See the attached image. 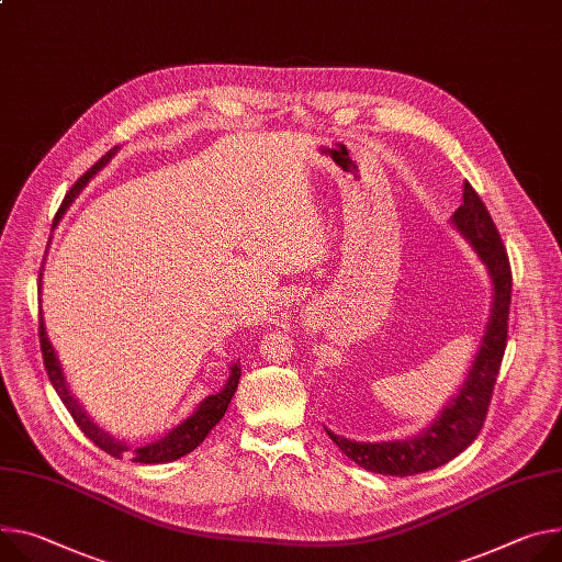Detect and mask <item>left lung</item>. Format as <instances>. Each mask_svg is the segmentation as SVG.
<instances>
[{
  "mask_svg": "<svg viewBox=\"0 0 562 562\" xmlns=\"http://www.w3.org/2000/svg\"><path fill=\"white\" fill-rule=\"evenodd\" d=\"M450 224L471 244L491 280V307L482 340L467 370L464 383L441 407L435 422L419 435L392 441H356L325 428L331 441L353 464L372 473L407 477L448 464L450 459L475 441L488 413L493 385L506 347L512 265H508L504 244L484 201L469 181H464V203L454 211Z\"/></svg>",
  "mask_w": 562,
  "mask_h": 562,
  "instance_id": "left-lung-1",
  "label": "left lung"
}]
</instances>
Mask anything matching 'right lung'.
Returning <instances> with one entry per match:
<instances>
[{
  "mask_svg": "<svg viewBox=\"0 0 562 562\" xmlns=\"http://www.w3.org/2000/svg\"><path fill=\"white\" fill-rule=\"evenodd\" d=\"M119 151H121L119 145L112 147L103 159H100L89 172H85L76 181V186L67 192L63 206H60V211H58V215L54 220V228L60 224V220L65 217V213L69 211V206L76 201V196L87 188V183L100 170L108 168L110 161L119 155ZM42 271H44V267H42ZM42 271H40V293H42ZM40 347H42V359H44V368H46L48 381H50V385H54V390L58 392V396L63 398L65 407L71 413L74 422L85 432V437H89L100 450H105L108 454H112L116 459L130 457L132 462H136V464H168V462H177L179 457L192 452L203 439L209 437V432L220 424V419L226 415L228 403L235 396V390H237V383H239V376H241V368L237 363H231V372H228V379H226L224 387L217 394H209L206 398H203L194 407V413L190 417H186L179 426H175L170 432H166L164 437H159L155 441L143 443V446H130L127 441H121L114 435H110L105 428H100L87 415L82 403L71 394L69 383L65 379V370H63V366L58 361V353H56L54 345H50V340H48L42 314H40Z\"/></svg>",
  "mask_w": 562,
  "mask_h": 562,
  "instance_id": "add662e5",
  "label": "right lung"
}]
</instances>
